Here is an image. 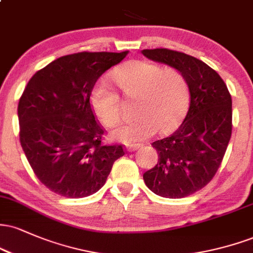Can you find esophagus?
<instances>
[{
	"instance_id": "obj_1",
	"label": "esophagus",
	"mask_w": 253,
	"mask_h": 253,
	"mask_svg": "<svg viewBox=\"0 0 253 253\" xmlns=\"http://www.w3.org/2000/svg\"><path fill=\"white\" fill-rule=\"evenodd\" d=\"M139 147H140V145H130V146H127V151H129V152H132V151L138 150Z\"/></svg>"
}]
</instances>
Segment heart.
Returning <instances> with one entry per match:
<instances>
[{
	"mask_svg": "<svg viewBox=\"0 0 253 253\" xmlns=\"http://www.w3.org/2000/svg\"><path fill=\"white\" fill-rule=\"evenodd\" d=\"M113 80L128 100H135L130 121L113 130V138L135 145L153 135L157 129L168 132L179 123L188 106V83L173 66L162 68L146 60H130L113 72ZM94 113L104 126L112 127L120 119V97L103 81L90 95Z\"/></svg>",
	"mask_w": 253,
	"mask_h": 253,
	"instance_id": "1",
	"label": "heart"
}]
</instances>
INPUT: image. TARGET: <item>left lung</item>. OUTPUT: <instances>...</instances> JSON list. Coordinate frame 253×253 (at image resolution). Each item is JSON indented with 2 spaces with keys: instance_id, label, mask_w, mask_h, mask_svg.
<instances>
[{
  "instance_id": "8db88e82",
  "label": "left lung",
  "mask_w": 253,
  "mask_h": 253,
  "mask_svg": "<svg viewBox=\"0 0 253 253\" xmlns=\"http://www.w3.org/2000/svg\"><path fill=\"white\" fill-rule=\"evenodd\" d=\"M141 53L184 75L189 108L172 134L152 143L158 163L144 173L145 184L159 196L182 199L210 183L232 134V97L215 70L183 52L153 48Z\"/></svg>"
}]
</instances>
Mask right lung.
<instances>
[{"label":"right lung","mask_w":253,"mask_h":253,"mask_svg":"<svg viewBox=\"0 0 253 253\" xmlns=\"http://www.w3.org/2000/svg\"><path fill=\"white\" fill-rule=\"evenodd\" d=\"M128 52H78L37 71L17 106L20 143L39 181L70 199L103 187L124 145H104L90 95L98 77Z\"/></svg>","instance_id":"1"}]
</instances>
